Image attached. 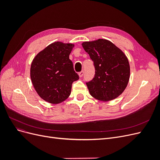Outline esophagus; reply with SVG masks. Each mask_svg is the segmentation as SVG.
I'll list each match as a JSON object with an SVG mask.
<instances>
[{"label": "esophagus", "mask_w": 160, "mask_h": 160, "mask_svg": "<svg viewBox=\"0 0 160 160\" xmlns=\"http://www.w3.org/2000/svg\"><path fill=\"white\" fill-rule=\"evenodd\" d=\"M83 74H84V71H81V72H79V76L80 77H83Z\"/></svg>", "instance_id": "34e87169"}]
</instances>
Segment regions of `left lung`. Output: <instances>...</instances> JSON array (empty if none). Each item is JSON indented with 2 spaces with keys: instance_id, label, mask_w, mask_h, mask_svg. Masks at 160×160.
I'll list each match as a JSON object with an SVG mask.
<instances>
[{
  "instance_id": "left-lung-1",
  "label": "left lung",
  "mask_w": 160,
  "mask_h": 160,
  "mask_svg": "<svg viewBox=\"0 0 160 160\" xmlns=\"http://www.w3.org/2000/svg\"><path fill=\"white\" fill-rule=\"evenodd\" d=\"M81 45L95 69L94 78L86 83L91 95L102 101L118 98L129 80L130 66L126 55L107 39L85 41Z\"/></svg>"
}]
</instances>
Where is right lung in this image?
Returning <instances> with one entry per match:
<instances>
[{
	"mask_svg": "<svg viewBox=\"0 0 160 160\" xmlns=\"http://www.w3.org/2000/svg\"><path fill=\"white\" fill-rule=\"evenodd\" d=\"M75 45L52 42L40 51L31 65L30 75L34 88L47 102L58 104L69 98L72 83L79 79L69 55Z\"/></svg>",
	"mask_w": 160,
	"mask_h": 160,
	"instance_id": "1",
	"label": "right lung"
}]
</instances>
